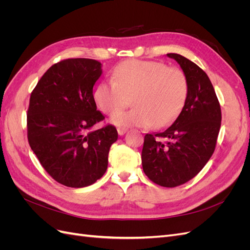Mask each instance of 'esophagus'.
I'll list each match as a JSON object with an SVG mask.
<instances>
[{
  "label": "esophagus",
  "mask_w": 250,
  "mask_h": 250,
  "mask_svg": "<svg viewBox=\"0 0 250 250\" xmlns=\"http://www.w3.org/2000/svg\"><path fill=\"white\" fill-rule=\"evenodd\" d=\"M117 130H118L119 135H124L127 132V128H125V127H119Z\"/></svg>",
  "instance_id": "esophagus-1"
}]
</instances>
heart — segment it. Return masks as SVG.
<instances>
[{"instance_id": "heart-1", "label": "heart", "mask_w": 250, "mask_h": 250, "mask_svg": "<svg viewBox=\"0 0 250 250\" xmlns=\"http://www.w3.org/2000/svg\"><path fill=\"white\" fill-rule=\"evenodd\" d=\"M188 94L186 74L163 62L127 60L112 73V80L99 83L94 99L104 113L115 112L133 98L135 107L115 113L118 126L162 128L170 124L185 106Z\"/></svg>"}]
</instances>
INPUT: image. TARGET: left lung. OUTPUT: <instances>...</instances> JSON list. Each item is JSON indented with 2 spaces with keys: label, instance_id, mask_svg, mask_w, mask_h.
<instances>
[{
  "label": "left lung",
  "instance_id": "1",
  "mask_svg": "<svg viewBox=\"0 0 250 250\" xmlns=\"http://www.w3.org/2000/svg\"><path fill=\"white\" fill-rule=\"evenodd\" d=\"M167 56L176 60L186 74L188 94L172 125L145 135L142 165L153 183L174 188L197 175L213 155L221 126V108L206 72L179 54Z\"/></svg>",
  "mask_w": 250,
  "mask_h": 250
}]
</instances>
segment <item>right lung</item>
<instances>
[{"instance_id":"1","label":"right lung","mask_w":250,"mask_h":250,"mask_svg":"<svg viewBox=\"0 0 250 250\" xmlns=\"http://www.w3.org/2000/svg\"><path fill=\"white\" fill-rule=\"evenodd\" d=\"M102 64L72 58L52 65L37 82L27 113L28 141L40 163L57 183L70 188L93 185L107 169L118 131L107 125L93 95Z\"/></svg>"}]
</instances>
